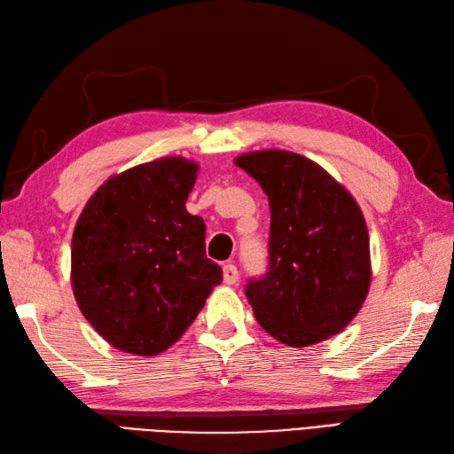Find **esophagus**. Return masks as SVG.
<instances>
[{
    "instance_id": "obj_1",
    "label": "esophagus",
    "mask_w": 454,
    "mask_h": 454,
    "mask_svg": "<svg viewBox=\"0 0 454 454\" xmlns=\"http://www.w3.org/2000/svg\"><path fill=\"white\" fill-rule=\"evenodd\" d=\"M237 280H239V269H237V265L225 263L223 265V283L225 285H237Z\"/></svg>"
}]
</instances>
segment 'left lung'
Returning a JSON list of instances; mask_svg holds the SVG:
<instances>
[{
  "mask_svg": "<svg viewBox=\"0 0 454 454\" xmlns=\"http://www.w3.org/2000/svg\"><path fill=\"white\" fill-rule=\"evenodd\" d=\"M269 199V271L247 298L265 333L308 348L341 333L371 288L369 229L359 204L325 168L267 149L235 158Z\"/></svg>",
  "mask_w": 454,
  "mask_h": 454,
  "instance_id": "1",
  "label": "left lung"
}]
</instances>
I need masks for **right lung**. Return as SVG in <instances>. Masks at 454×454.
Listing matches in <instances>:
<instances>
[{
    "mask_svg": "<svg viewBox=\"0 0 454 454\" xmlns=\"http://www.w3.org/2000/svg\"><path fill=\"white\" fill-rule=\"evenodd\" d=\"M199 164L166 156L106 179L72 235L80 311L110 346L153 357L192 325L223 271L206 257L204 219L187 212Z\"/></svg>",
    "mask_w": 454,
    "mask_h": 454,
    "instance_id": "add662e5",
    "label": "right lung"
}]
</instances>
